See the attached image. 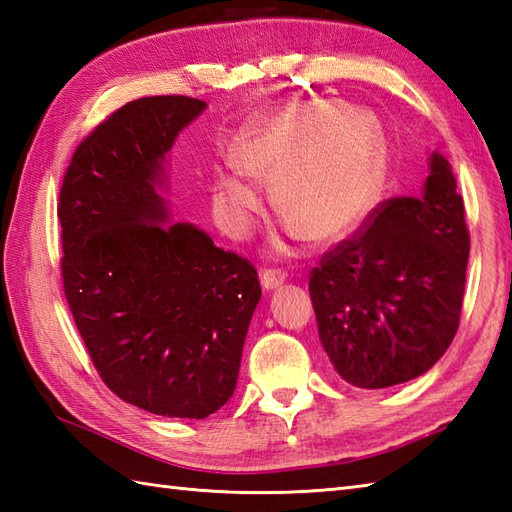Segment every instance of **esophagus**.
I'll use <instances>...</instances> for the list:
<instances>
[{
  "instance_id": "34e87169",
  "label": "esophagus",
  "mask_w": 512,
  "mask_h": 512,
  "mask_svg": "<svg viewBox=\"0 0 512 512\" xmlns=\"http://www.w3.org/2000/svg\"><path fill=\"white\" fill-rule=\"evenodd\" d=\"M286 281V273L284 270L279 268H266L262 273V284L266 290H273V288H279L281 284Z\"/></svg>"
}]
</instances>
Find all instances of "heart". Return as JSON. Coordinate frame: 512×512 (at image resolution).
I'll use <instances>...</instances> for the list:
<instances>
[{
    "instance_id": "1",
    "label": "heart",
    "mask_w": 512,
    "mask_h": 512,
    "mask_svg": "<svg viewBox=\"0 0 512 512\" xmlns=\"http://www.w3.org/2000/svg\"><path fill=\"white\" fill-rule=\"evenodd\" d=\"M236 171H217L213 195L224 222L242 231L257 209L246 178L270 180L281 217L310 242H334L372 209L383 165L372 118L336 101H299L244 127L228 149Z\"/></svg>"
}]
</instances>
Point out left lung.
Listing matches in <instances>:
<instances>
[{
  "mask_svg": "<svg viewBox=\"0 0 512 512\" xmlns=\"http://www.w3.org/2000/svg\"><path fill=\"white\" fill-rule=\"evenodd\" d=\"M469 250L451 165L433 154L424 195L383 200L312 268L319 336L339 376L383 389L436 365L458 332Z\"/></svg>",
  "mask_w": 512,
  "mask_h": 512,
  "instance_id": "left-lung-1",
  "label": "left lung"
}]
</instances>
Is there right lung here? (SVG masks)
I'll list each match as a JSON object with an SVG mask.
<instances>
[{
    "mask_svg": "<svg viewBox=\"0 0 512 512\" xmlns=\"http://www.w3.org/2000/svg\"><path fill=\"white\" fill-rule=\"evenodd\" d=\"M206 107L129 101L74 149L57 215L70 312L103 383L167 418H206L233 396L257 270L191 224H167L154 189L173 140Z\"/></svg>",
    "mask_w": 512,
    "mask_h": 512,
    "instance_id": "1",
    "label": "right lung"
}]
</instances>
